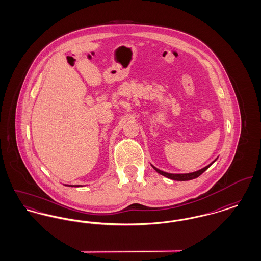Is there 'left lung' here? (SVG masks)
I'll return each mask as SVG.
<instances>
[{
    "mask_svg": "<svg viewBox=\"0 0 261 261\" xmlns=\"http://www.w3.org/2000/svg\"><path fill=\"white\" fill-rule=\"evenodd\" d=\"M216 161V160H215ZM214 161V162H215ZM211 162V164H208L207 166H205V167H203V168H201V169H199L198 171H195V172H191V173H185V174H173V173H167V172H164V171H162V170H160V169H158L156 167H154L153 165H151L152 167H153V169L158 172V173L162 174L163 176H165V177H167V178H169V179H172V180H176V181H188V180H192V179H195V178H198L199 175H201V174L203 173L210 166H211V164L213 163V162Z\"/></svg>",
    "mask_w": 261,
    "mask_h": 261,
    "instance_id": "1",
    "label": "left lung"
}]
</instances>
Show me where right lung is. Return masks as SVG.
Instances as JSON below:
<instances>
[{"mask_svg":"<svg viewBox=\"0 0 261 261\" xmlns=\"http://www.w3.org/2000/svg\"><path fill=\"white\" fill-rule=\"evenodd\" d=\"M65 186L68 187H83L82 185H65Z\"/></svg>","mask_w":261,"mask_h":261,"instance_id":"obj_1","label":"right lung"}]
</instances>
